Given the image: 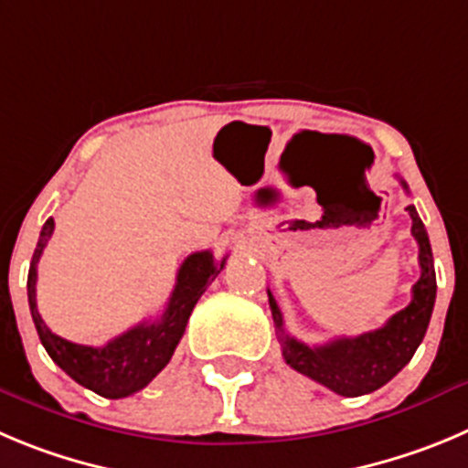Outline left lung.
Wrapping results in <instances>:
<instances>
[{"label":"left lung","mask_w":468,"mask_h":468,"mask_svg":"<svg viewBox=\"0 0 468 468\" xmlns=\"http://www.w3.org/2000/svg\"><path fill=\"white\" fill-rule=\"evenodd\" d=\"M399 182L409 191L406 182ZM406 209L411 214V233L416 238L418 249H420V254H418L420 279L413 283L409 307L388 318L383 327L357 335V337H337L333 342L321 344V346H307V344L298 342L286 333L277 300L268 291L270 309H272L274 327L279 333L282 356L286 365L342 397H360L386 386L392 377H397L409 365V360L425 337L427 325H430L436 300L434 259H431L425 224L418 217L416 207L409 205Z\"/></svg>","instance_id":"left-lung-1"}]
</instances>
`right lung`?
I'll return each instance as SVG.
<instances>
[{"label": "right lung", "mask_w": 468, "mask_h": 468, "mask_svg": "<svg viewBox=\"0 0 468 468\" xmlns=\"http://www.w3.org/2000/svg\"><path fill=\"white\" fill-rule=\"evenodd\" d=\"M52 230H55V221L48 219L38 235L27 277L29 312H32L43 348L52 357V362L62 367L73 381L96 395L120 399V397H129L143 390L170 362L175 348L185 335L196 303L205 293V288L214 282V277L224 270L226 259L217 263L212 251L191 254L180 265L177 283H175L173 295H170L161 318L138 323L124 335L111 339L106 346H82V344H73L52 333L37 309V263Z\"/></svg>", "instance_id": "1"}]
</instances>
